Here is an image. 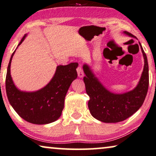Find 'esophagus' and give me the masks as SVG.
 I'll use <instances>...</instances> for the list:
<instances>
[{
    "instance_id": "esophagus-1",
    "label": "esophagus",
    "mask_w": 156,
    "mask_h": 156,
    "mask_svg": "<svg viewBox=\"0 0 156 156\" xmlns=\"http://www.w3.org/2000/svg\"><path fill=\"white\" fill-rule=\"evenodd\" d=\"M76 72H77V74H78V76L79 77L82 78L83 76V69H82V67L80 66H78L77 68H76Z\"/></svg>"
}]
</instances>
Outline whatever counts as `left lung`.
<instances>
[{
	"mask_svg": "<svg viewBox=\"0 0 156 156\" xmlns=\"http://www.w3.org/2000/svg\"><path fill=\"white\" fill-rule=\"evenodd\" d=\"M132 37V34L125 31L124 32ZM141 51L144 58V67L139 84L132 91L123 94H115L108 91L90 70L89 66H83L85 76L86 91L89 96L88 102L92 116L106 123L119 122L132 116L143 105L148 92L149 76L147 57L141 44Z\"/></svg>",
	"mask_w": 156,
	"mask_h": 156,
	"instance_id": "obj_1",
	"label": "left lung"
}]
</instances>
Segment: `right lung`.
I'll use <instances>...</instances> for the list:
<instances>
[{"label":"right lung","mask_w":156,"mask_h":156,"mask_svg":"<svg viewBox=\"0 0 156 156\" xmlns=\"http://www.w3.org/2000/svg\"><path fill=\"white\" fill-rule=\"evenodd\" d=\"M22 38L18 46L23 41ZM11 55L5 78V90L10 105L24 120L36 125H45L57 120L64 108V101L71 83L77 76V62L59 65L51 81L43 89L35 92L18 90L10 75Z\"/></svg>","instance_id":"1"}]
</instances>
